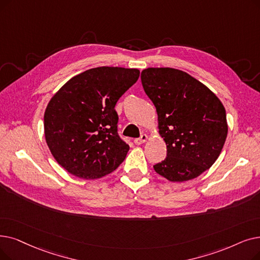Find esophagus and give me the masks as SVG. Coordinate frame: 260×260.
Returning <instances> with one entry per match:
<instances>
[{"instance_id":"34e87169","label":"esophagus","mask_w":260,"mask_h":260,"mask_svg":"<svg viewBox=\"0 0 260 260\" xmlns=\"http://www.w3.org/2000/svg\"><path fill=\"white\" fill-rule=\"evenodd\" d=\"M146 139H148V136H146L145 134H142L139 138H136V139H135V140H134V142H135V144L139 145V144L144 143V142L146 141Z\"/></svg>"}]
</instances>
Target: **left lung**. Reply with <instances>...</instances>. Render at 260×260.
Here are the masks:
<instances>
[{
    "label": "left lung",
    "mask_w": 260,
    "mask_h": 260,
    "mask_svg": "<svg viewBox=\"0 0 260 260\" xmlns=\"http://www.w3.org/2000/svg\"><path fill=\"white\" fill-rule=\"evenodd\" d=\"M141 83L167 144V157L154 170L171 182L196 178L222 151L228 136L224 106L206 86L172 68H148Z\"/></svg>",
    "instance_id": "1"
}]
</instances>
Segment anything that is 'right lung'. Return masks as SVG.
<instances>
[{"label": "right lung", "instance_id": "1", "mask_svg": "<svg viewBox=\"0 0 260 260\" xmlns=\"http://www.w3.org/2000/svg\"><path fill=\"white\" fill-rule=\"evenodd\" d=\"M139 70L99 67L72 77L44 112V135L54 158L81 178L94 179L125 159L128 144L118 134L115 106L139 77Z\"/></svg>", "mask_w": 260, "mask_h": 260}]
</instances>
